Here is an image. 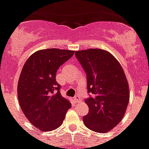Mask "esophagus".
Here are the masks:
<instances>
[{"mask_svg": "<svg viewBox=\"0 0 149 149\" xmlns=\"http://www.w3.org/2000/svg\"><path fill=\"white\" fill-rule=\"evenodd\" d=\"M74 101L76 102V103H78V102H80V101H81V98L78 97V96H76V97H74Z\"/></svg>", "mask_w": 149, "mask_h": 149, "instance_id": "1", "label": "esophagus"}]
</instances>
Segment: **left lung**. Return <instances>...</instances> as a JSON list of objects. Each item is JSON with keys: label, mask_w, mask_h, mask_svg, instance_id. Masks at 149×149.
Listing matches in <instances>:
<instances>
[{"label": "left lung", "mask_w": 149, "mask_h": 149, "mask_svg": "<svg viewBox=\"0 0 149 149\" xmlns=\"http://www.w3.org/2000/svg\"><path fill=\"white\" fill-rule=\"evenodd\" d=\"M86 73L89 108L83 117L86 127L107 132L121 121L129 101L128 84L118 61L105 50L89 49L75 52Z\"/></svg>", "instance_id": "left-lung-1"}]
</instances>
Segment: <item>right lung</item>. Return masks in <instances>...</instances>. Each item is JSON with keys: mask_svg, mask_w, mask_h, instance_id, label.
<instances>
[{"mask_svg": "<svg viewBox=\"0 0 149 149\" xmlns=\"http://www.w3.org/2000/svg\"><path fill=\"white\" fill-rule=\"evenodd\" d=\"M73 54L65 49H43L32 54L23 66L17 85L19 103L29 121L41 131L61 126L71 108L61 94L56 73Z\"/></svg>", "mask_w": 149, "mask_h": 149, "instance_id": "right-lung-1", "label": "right lung"}]
</instances>
